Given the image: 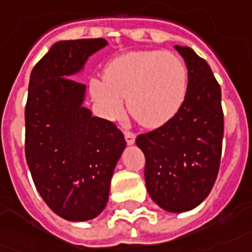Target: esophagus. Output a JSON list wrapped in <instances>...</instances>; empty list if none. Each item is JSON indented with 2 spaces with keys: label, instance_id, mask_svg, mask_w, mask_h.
I'll return each mask as SVG.
<instances>
[{
  "label": "esophagus",
  "instance_id": "esophagus-1",
  "mask_svg": "<svg viewBox=\"0 0 252 252\" xmlns=\"http://www.w3.org/2000/svg\"><path fill=\"white\" fill-rule=\"evenodd\" d=\"M124 136H126V140L128 145H133V143H135V133L126 131V132H124Z\"/></svg>",
  "mask_w": 252,
  "mask_h": 252
}]
</instances>
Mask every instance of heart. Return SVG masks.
<instances>
[{
    "mask_svg": "<svg viewBox=\"0 0 252 252\" xmlns=\"http://www.w3.org/2000/svg\"><path fill=\"white\" fill-rule=\"evenodd\" d=\"M188 68L172 52L135 51L114 58L104 78H91L90 94L106 119L126 109L146 128L167 124L179 112L188 92Z\"/></svg>",
    "mask_w": 252,
    "mask_h": 252,
    "instance_id": "1",
    "label": "heart"
}]
</instances>
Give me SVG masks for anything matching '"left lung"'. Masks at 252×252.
<instances>
[{
    "label": "left lung",
    "mask_w": 252,
    "mask_h": 252,
    "mask_svg": "<svg viewBox=\"0 0 252 252\" xmlns=\"http://www.w3.org/2000/svg\"><path fill=\"white\" fill-rule=\"evenodd\" d=\"M188 68L184 104L167 124L136 138L146 158L145 182L152 200L168 212L201 204L218 175L223 138L220 87L208 63L191 48L174 47Z\"/></svg>",
    "instance_id": "8db88e82"
}]
</instances>
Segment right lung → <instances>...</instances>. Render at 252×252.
Returning a JSON list of instances; mask_svg holds the SVG:
<instances>
[{
  "label": "right lung",
  "instance_id": "1",
  "mask_svg": "<svg viewBox=\"0 0 252 252\" xmlns=\"http://www.w3.org/2000/svg\"><path fill=\"white\" fill-rule=\"evenodd\" d=\"M104 38L58 41L30 74L26 103V160L52 211L71 222L96 218L126 143L107 120L84 106L87 87L73 80Z\"/></svg>",
  "mask_w": 252,
  "mask_h": 252
}]
</instances>
